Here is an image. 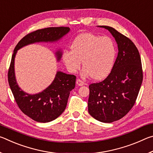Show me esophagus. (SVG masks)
Instances as JSON below:
<instances>
[{"instance_id":"1","label":"esophagus","mask_w":153,"mask_h":153,"mask_svg":"<svg viewBox=\"0 0 153 153\" xmlns=\"http://www.w3.org/2000/svg\"><path fill=\"white\" fill-rule=\"evenodd\" d=\"M76 84L77 86H84V85H85V83L83 81H82L80 79H77L76 80Z\"/></svg>"}]
</instances>
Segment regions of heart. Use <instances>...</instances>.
<instances>
[{
	"instance_id": "heart-1",
	"label": "heart",
	"mask_w": 153,
	"mask_h": 153,
	"mask_svg": "<svg viewBox=\"0 0 153 153\" xmlns=\"http://www.w3.org/2000/svg\"><path fill=\"white\" fill-rule=\"evenodd\" d=\"M116 56L117 48L111 38L84 33L75 38L71 51H65L62 58L71 73L79 70L82 61L83 77L91 76L95 80H101L112 71Z\"/></svg>"
}]
</instances>
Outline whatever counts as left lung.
<instances>
[{
    "label": "left lung",
    "instance_id": "obj_1",
    "mask_svg": "<svg viewBox=\"0 0 153 153\" xmlns=\"http://www.w3.org/2000/svg\"><path fill=\"white\" fill-rule=\"evenodd\" d=\"M98 27L108 30L115 38L118 55L107 78L89 86L88 107L95 120L111 123L123 117L135 104L143 74L140 56L132 41L113 27Z\"/></svg>",
    "mask_w": 153,
    "mask_h": 153
}]
</instances>
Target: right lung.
<instances>
[{
    "mask_svg": "<svg viewBox=\"0 0 153 153\" xmlns=\"http://www.w3.org/2000/svg\"><path fill=\"white\" fill-rule=\"evenodd\" d=\"M70 31L67 27H47L28 33L15 46L8 71V81L13 94L21 111L33 120L46 123L55 120L66 108L70 91L76 86L74 75L56 72L55 79L45 90L35 94L25 92L18 86L15 74V58L20 48L36 42H56ZM57 61L62 52L55 53Z\"/></svg>",
    "mask_w": 153,
    "mask_h": 153,
    "instance_id": "1",
    "label": "right lung"
}]
</instances>
